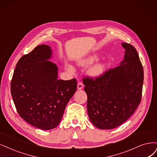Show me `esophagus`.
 <instances>
[{
  "label": "esophagus",
  "instance_id": "obj_1",
  "mask_svg": "<svg viewBox=\"0 0 157 157\" xmlns=\"http://www.w3.org/2000/svg\"><path fill=\"white\" fill-rule=\"evenodd\" d=\"M83 88V84L82 82H78V86H77V89L78 90H81Z\"/></svg>",
  "mask_w": 157,
  "mask_h": 157
}]
</instances>
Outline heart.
<instances>
[{"label": "heart", "mask_w": 157, "mask_h": 157, "mask_svg": "<svg viewBox=\"0 0 157 157\" xmlns=\"http://www.w3.org/2000/svg\"><path fill=\"white\" fill-rule=\"evenodd\" d=\"M96 59V57L95 56H89L88 57L85 58V59H83L82 60H81L79 62V65H88V64H90L94 61ZM105 68L106 65L104 63H96L95 65L93 66H92L89 69L88 73L92 78H98L101 76V75L104 73L105 71ZM67 68L68 71L72 72L74 71V68L71 65H68Z\"/></svg>", "instance_id": "heart-1"}]
</instances>
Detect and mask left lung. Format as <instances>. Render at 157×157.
I'll use <instances>...</instances> for the list:
<instances>
[{"instance_id": "obj_1", "label": "left lung", "mask_w": 157, "mask_h": 157, "mask_svg": "<svg viewBox=\"0 0 157 157\" xmlns=\"http://www.w3.org/2000/svg\"><path fill=\"white\" fill-rule=\"evenodd\" d=\"M124 60L96 79H83L87 95V112L94 126L112 129L128 119L141 101L144 69L137 51L122 43Z\"/></svg>"}]
</instances>
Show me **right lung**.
Wrapping results in <instances>:
<instances>
[{"label": "right lung", "mask_w": 157, "mask_h": 157, "mask_svg": "<svg viewBox=\"0 0 157 157\" xmlns=\"http://www.w3.org/2000/svg\"><path fill=\"white\" fill-rule=\"evenodd\" d=\"M50 46H36L17 62L11 82V94L20 117L43 130L56 127L76 91L75 79H58V67L49 61Z\"/></svg>", "instance_id": "right-lung-1"}]
</instances>
